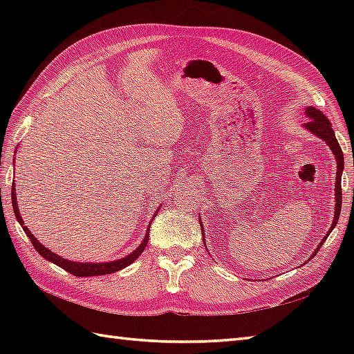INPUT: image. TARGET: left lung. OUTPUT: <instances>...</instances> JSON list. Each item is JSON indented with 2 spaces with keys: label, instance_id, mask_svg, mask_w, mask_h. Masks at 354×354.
I'll use <instances>...</instances> for the list:
<instances>
[{
  "label": "left lung",
  "instance_id": "1",
  "mask_svg": "<svg viewBox=\"0 0 354 354\" xmlns=\"http://www.w3.org/2000/svg\"><path fill=\"white\" fill-rule=\"evenodd\" d=\"M304 114L309 118V122L304 123V127L309 132H312L313 135H317L318 138L324 140L327 142V146L332 150L333 155H335V160H336V183H335V217H333V223L330 225V231L328 234L332 232V230L336 227L337 219H339V214H341V205H342V190H341V176H342V170H344V153H342V149L339 146V142H337L336 137H335V131L332 127V123H330V120L322 114V112L317 108L313 106H307L304 109ZM201 222V221H199ZM202 225V222H201ZM202 228V227H201ZM328 234L322 239V242L319 243L318 250L315 251L317 254L319 251L321 245L326 242V239L328 237ZM202 239H204V228H202ZM205 242V239H204ZM313 254V255H315ZM312 255V257H313Z\"/></svg>",
  "mask_w": 354,
  "mask_h": 354
}]
</instances>
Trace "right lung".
Returning a JSON list of instances; mask_svg holds the SVG:
<instances>
[{
	"label": "right lung",
	"mask_w": 354,
	"mask_h": 354,
	"mask_svg": "<svg viewBox=\"0 0 354 354\" xmlns=\"http://www.w3.org/2000/svg\"><path fill=\"white\" fill-rule=\"evenodd\" d=\"M12 205H13V213L15 216H17L18 222L21 223L22 230L26 231V234L28 236L30 242L33 243L35 250L39 252L42 257L45 260H48L51 263H55V265H57L59 268H62L65 270H68L70 274L76 275V277H94V275H106V274H112V272H117V270H122L123 268L129 266L131 263H133L135 260H137L140 257V254L145 251V248L149 242V230L150 227L147 228V232L145 239H142L141 245L135 250L133 252H131L129 255H126V257L120 259V260H115V261H108V263H80V261H71V260H66V259H62L59 257L57 254L51 252L48 248H45L42 243H39V240H37L32 232H30V230L27 227H24V221H22V217L19 214V208H18V201H17V190H15V183L12 185ZM158 213V212H156ZM153 214V219H155Z\"/></svg>",
	"instance_id": "obj_1"
}]
</instances>
